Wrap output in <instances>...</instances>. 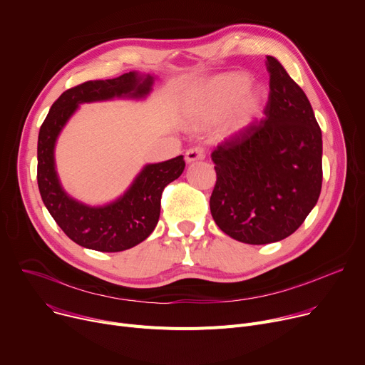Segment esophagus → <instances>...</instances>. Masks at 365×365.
Here are the masks:
<instances>
[{
	"label": "esophagus",
	"mask_w": 365,
	"mask_h": 365,
	"mask_svg": "<svg viewBox=\"0 0 365 365\" xmlns=\"http://www.w3.org/2000/svg\"><path fill=\"white\" fill-rule=\"evenodd\" d=\"M202 158H205V150L202 147H192L186 151V161L187 163L202 160Z\"/></svg>",
	"instance_id": "esophagus-1"
}]
</instances>
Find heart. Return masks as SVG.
Masks as SVG:
<instances>
[{"instance_id":"b5f03b06","label":"heart","mask_w":365,"mask_h":365,"mask_svg":"<svg viewBox=\"0 0 365 365\" xmlns=\"http://www.w3.org/2000/svg\"><path fill=\"white\" fill-rule=\"evenodd\" d=\"M251 79L242 73H232L211 83L202 98L190 107V118L200 126L215 125L232 110L233 130L245 129L261 115L264 93L248 91Z\"/></svg>"}]
</instances>
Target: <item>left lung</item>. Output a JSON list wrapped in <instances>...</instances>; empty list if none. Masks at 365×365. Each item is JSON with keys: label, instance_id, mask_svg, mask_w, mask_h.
<instances>
[{"label": "left lung", "instance_id": "obj_1", "mask_svg": "<svg viewBox=\"0 0 365 365\" xmlns=\"http://www.w3.org/2000/svg\"><path fill=\"white\" fill-rule=\"evenodd\" d=\"M264 118L226 138L211 157L215 225L230 237L265 245L292 235L317 204L323 183L322 129L301 86L267 56Z\"/></svg>", "mask_w": 365, "mask_h": 365}]
</instances>
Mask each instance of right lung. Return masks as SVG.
<instances>
[{
	"instance_id": "add662e5",
	"label": "right lung",
	"mask_w": 365,
	"mask_h": 365,
	"mask_svg": "<svg viewBox=\"0 0 365 365\" xmlns=\"http://www.w3.org/2000/svg\"><path fill=\"white\" fill-rule=\"evenodd\" d=\"M153 78L129 71L114 79L88 81L64 91L45 117L38 136V186L42 201L60 229L78 245L100 252H120L140 244L155 229L164 187L185 168L182 155L148 164L123 197L92 208L67 197L54 168L56 139L79 104L114 96L147 95Z\"/></svg>"
}]
</instances>
